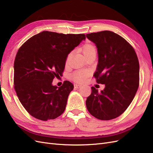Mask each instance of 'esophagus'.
I'll use <instances>...</instances> for the list:
<instances>
[{"label": "esophagus", "instance_id": "esophagus-1", "mask_svg": "<svg viewBox=\"0 0 153 153\" xmlns=\"http://www.w3.org/2000/svg\"><path fill=\"white\" fill-rule=\"evenodd\" d=\"M81 87H82V85H80V84H75V87L76 88V89H79V88H80Z\"/></svg>", "mask_w": 153, "mask_h": 153}]
</instances>
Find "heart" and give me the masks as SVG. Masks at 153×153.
<instances>
[{
	"instance_id": "b5f03b06",
	"label": "heart",
	"mask_w": 153,
	"mask_h": 153,
	"mask_svg": "<svg viewBox=\"0 0 153 153\" xmlns=\"http://www.w3.org/2000/svg\"><path fill=\"white\" fill-rule=\"evenodd\" d=\"M96 53V48L94 46L91 44H87L84 46L82 48V53L84 56L92 53ZM89 76V72L85 70H78L74 72L71 75V79L75 82H84Z\"/></svg>"
}]
</instances>
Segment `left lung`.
Instances as JSON below:
<instances>
[{"label": "left lung", "mask_w": 153, "mask_h": 153, "mask_svg": "<svg viewBox=\"0 0 153 153\" xmlns=\"http://www.w3.org/2000/svg\"><path fill=\"white\" fill-rule=\"evenodd\" d=\"M97 47L98 61L94 76L105 84L98 92L92 87L86 100L89 112L100 120L113 119L127 109L139 85V62L135 50L121 36L109 30L87 34Z\"/></svg>", "instance_id": "1"}]
</instances>
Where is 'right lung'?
<instances>
[{"label": "right lung", "mask_w": 153, "mask_h": 153, "mask_svg": "<svg viewBox=\"0 0 153 153\" xmlns=\"http://www.w3.org/2000/svg\"><path fill=\"white\" fill-rule=\"evenodd\" d=\"M85 39L84 34L43 31L27 40L18 50L14 63V85L20 103L32 116L47 121L65 110L74 86L64 81L53 85L62 75L68 54Z\"/></svg>", "instance_id": "1"}]
</instances>
